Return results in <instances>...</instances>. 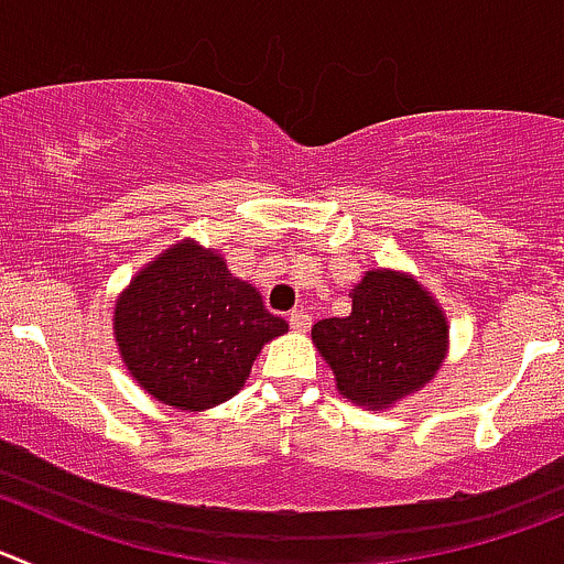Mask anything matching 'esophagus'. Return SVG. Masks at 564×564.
<instances>
[{
    "label": "esophagus",
    "instance_id": "esophagus-1",
    "mask_svg": "<svg viewBox=\"0 0 564 564\" xmlns=\"http://www.w3.org/2000/svg\"><path fill=\"white\" fill-rule=\"evenodd\" d=\"M289 325H292V330H308L312 328V314H308L306 308H294V312L289 314Z\"/></svg>",
    "mask_w": 564,
    "mask_h": 564
}]
</instances>
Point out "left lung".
Segmentation results:
<instances>
[{
    "label": "left lung",
    "instance_id": "8db88e82",
    "mask_svg": "<svg viewBox=\"0 0 564 564\" xmlns=\"http://www.w3.org/2000/svg\"><path fill=\"white\" fill-rule=\"evenodd\" d=\"M312 339L336 389L376 412L436 376L448 350V319L412 275L370 270L354 289V312L319 319Z\"/></svg>",
    "mask_w": 564,
    "mask_h": 564
}]
</instances>
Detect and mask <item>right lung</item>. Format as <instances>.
I'll use <instances>...</instances> for the list:
<instances>
[{
  "label": "right lung",
  "mask_w": 564,
  "mask_h": 564,
  "mask_svg": "<svg viewBox=\"0 0 564 564\" xmlns=\"http://www.w3.org/2000/svg\"><path fill=\"white\" fill-rule=\"evenodd\" d=\"M252 283L217 250L181 241L116 300L113 334L130 376L166 406L203 412L245 387L261 347L286 334Z\"/></svg>",
  "instance_id": "obj_1"
}]
</instances>
